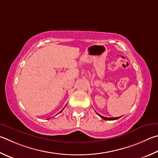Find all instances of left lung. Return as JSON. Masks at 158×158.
Here are the masks:
<instances>
[{
    "label": "left lung",
    "instance_id": "left-lung-1",
    "mask_svg": "<svg viewBox=\"0 0 158 158\" xmlns=\"http://www.w3.org/2000/svg\"><path fill=\"white\" fill-rule=\"evenodd\" d=\"M97 114H98V115L101 117L102 119H105V120H116V119H119L120 117H104V116H102V115H101V114H98L97 113Z\"/></svg>",
    "mask_w": 158,
    "mask_h": 158
}]
</instances>
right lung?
I'll return each instance as SVG.
<instances>
[{
	"mask_svg": "<svg viewBox=\"0 0 158 158\" xmlns=\"http://www.w3.org/2000/svg\"><path fill=\"white\" fill-rule=\"evenodd\" d=\"M62 110H61V112H60V113H61V112H62ZM59 113H58V114H59Z\"/></svg>",
	"mask_w": 158,
	"mask_h": 158,
	"instance_id": "right-lung-1",
	"label": "right lung"
}]
</instances>
